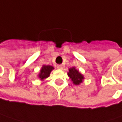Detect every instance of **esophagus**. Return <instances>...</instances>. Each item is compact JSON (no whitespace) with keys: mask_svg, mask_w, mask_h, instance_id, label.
Returning a JSON list of instances; mask_svg holds the SVG:
<instances>
[{"mask_svg":"<svg viewBox=\"0 0 122 122\" xmlns=\"http://www.w3.org/2000/svg\"><path fill=\"white\" fill-rule=\"evenodd\" d=\"M57 68L58 69H63V66L62 65H57Z\"/></svg>","mask_w":122,"mask_h":122,"instance_id":"esophagus-1","label":"esophagus"}]
</instances>
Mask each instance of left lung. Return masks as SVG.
I'll return each mask as SVG.
<instances>
[{
    "label": "left lung",
    "instance_id": "left-lung-1",
    "mask_svg": "<svg viewBox=\"0 0 122 122\" xmlns=\"http://www.w3.org/2000/svg\"><path fill=\"white\" fill-rule=\"evenodd\" d=\"M68 75L75 85H79L81 83L83 82V80L84 79L83 76L75 67L69 69Z\"/></svg>",
    "mask_w": 122,
    "mask_h": 122
}]
</instances>
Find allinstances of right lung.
<instances>
[{
    "label": "right lung",
    "mask_w": 122,
    "mask_h": 122,
    "mask_svg": "<svg viewBox=\"0 0 122 122\" xmlns=\"http://www.w3.org/2000/svg\"><path fill=\"white\" fill-rule=\"evenodd\" d=\"M54 69V68L51 66H45L43 65L42 66V68L40 70V73L39 75V77L40 78L41 80H43L47 78L50 74L51 72V71Z\"/></svg>",
    "instance_id": "add662e5"
}]
</instances>
